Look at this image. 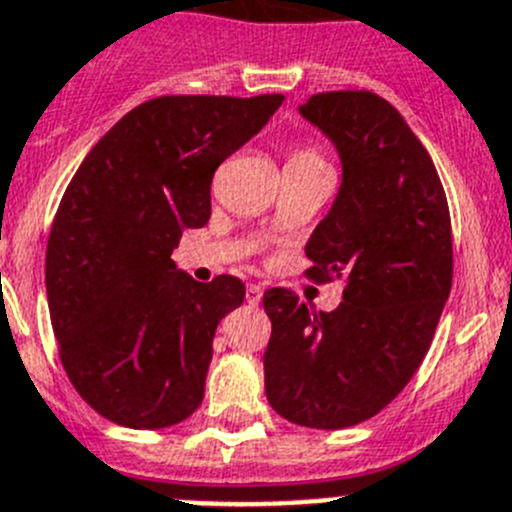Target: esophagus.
<instances>
[{
    "instance_id": "34e87169",
    "label": "esophagus",
    "mask_w": 512,
    "mask_h": 512,
    "mask_svg": "<svg viewBox=\"0 0 512 512\" xmlns=\"http://www.w3.org/2000/svg\"><path fill=\"white\" fill-rule=\"evenodd\" d=\"M261 299H264V287H259V284H248L246 302L251 304V307H259Z\"/></svg>"
}]
</instances>
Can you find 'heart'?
Returning <instances> with one entry per match:
<instances>
[{"label":"heart","instance_id":"b5f03b06","mask_svg":"<svg viewBox=\"0 0 512 512\" xmlns=\"http://www.w3.org/2000/svg\"><path fill=\"white\" fill-rule=\"evenodd\" d=\"M287 164H307V167H327L325 157L314 147H299L289 154V162Z\"/></svg>","mask_w":512,"mask_h":512}]
</instances>
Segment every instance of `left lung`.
Masks as SVG:
<instances>
[{
  "label": "left lung",
  "instance_id": "8db88e82",
  "mask_svg": "<svg viewBox=\"0 0 512 512\" xmlns=\"http://www.w3.org/2000/svg\"><path fill=\"white\" fill-rule=\"evenodd\" d=\"M342 164L330 213L309 236V276L345 279L314 314L269 289L264 383L271 409L309 429H345L393 401L424 360L452 289V225L437 167L403 116L370 91L299 106Z\"/></svg>",
  "mask_w": 512,
  "mask_h": 512
}]
</instances>
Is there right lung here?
I'll return each mask as SVG.
<instances>
[{
	"instance_id": "add662e5",
	"label": "right lung",
	"mask_w": 512,
	"mask_h": 512,
	"mask_svg": "<svg viewBox=\"0 0 512 512\" xmlns=\"http://www.w3.org/2000/svg\"><path fill=\"white\" fill-rule=\"evenodd\" d=\"M284 96H162L131 109L70 180L45 256L60 360L83 401L129 429L195 414L215 327L246 287L177 271L182 231L210 218L223 159L259 134Z\"/></svg>"
}]
</instances>
